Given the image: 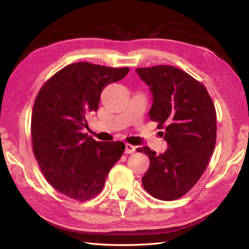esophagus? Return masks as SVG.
<instances>
[{"mask_svg":"<svg viewBox=\"0 0 249 249\" xmlns=\"http://www.w3.org/2000/svg\"><path fill=\"white\" fill-rule=\"evenodd\" d=\"M135 151H136V146L131 145L129 143L125 144V153H126V154H133Z\"/></svg>","mask_w":249,"mask_h":249,"instance_id":"34e87169","label":"esophagus"}]
</instances>
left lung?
<instances>
[{"label":"left lung","instance_id":"left-lung-1","mask_svg":"<svg viewBox=\"0 0 249 249\" xmlns=\"http://www.w3.org/2000/svg\"><path fill=\"white\" fill-rule=\"evenodd\" d=\"M152 93L150 119L168 149L156 154L150 147L137 149L150 158L142 184L153 197L163 201L181 198L199 181L216 143V111L205 87L174 66L137 68Z\"/></svg>","mask_w":249,"mask_h":249}]
</instances>
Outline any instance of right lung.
Listing matches in <instances>:
<instances>
[{"label":"right lung","mask_w":249,"mask_h":249,"mask_svg":"<svg viewBox=\"0 0 249 249\" xmlns=\"http://www.w3.org/2000/svg\"><path fill=\"white\" fill-rule=\"evenodd\" d=\"M128 71V67L73 63L52 76L37 94L31 120L34 155L47 181L67 197H95L123 154V142H99L82 130L97 111L103 89Z\"/></svg>","instance_id":"1"}]
</instances>
